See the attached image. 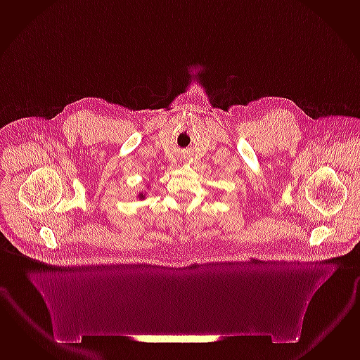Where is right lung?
<instances>
[{
  "instance_id": "add662e5",
  "label": "right lung",
  "mask_w": 360,
  "mask_h": 360,
  "mask_svg": "<svg viewBox=\"0 0 360 360\" xmlns=\"http://www.w3.org/2000/svg\"><path fill=\"white\" fill-rule=\"evenodd\" d=\"M138 196H139V199H144V198H146V195H144L143 193H139Z\"/></svg>"
}]
</instances>
